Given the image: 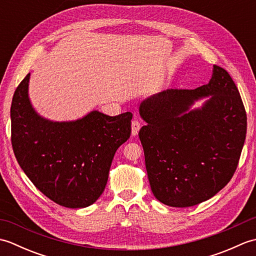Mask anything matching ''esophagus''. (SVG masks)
Listing matches in <instances>:
<instances>
[{"instance_id":"34e87169","label":"esophagus","mask_w":256,"mask_h":256,"mask_svg":"<svg viewBox=\"0 0 256 256\" xmlns=\"http://www.w3.org/2000/svg\"><path fill=\"white\" fill-rule=\"evenodd\" d=\"M140 128V121H138V120H136V118H134L133 121H132V135H133V136H135V135H138Z\"/></svg>"}]
</instances>
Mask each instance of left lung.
<instances>
[{
	"instance_id": "left-lung-1",
	"label": "left lung",
	"mask_w": 256,
	"mask_h": 256,
	"mask_svg": "<svg viewBox=\"0 0 256 256\" xmlns=\"http://www.w3.org/2000/svg\"><path fill=\"white\" fill-rule=\"evenodd\" d=\"M209 96L203 106L194 100ZM140 130L152 192L160 202L192 206L231 180L246 136V112L226 70L214 64L209 84L167 89L144 100Z\"/></svg>"
}]
</instances>
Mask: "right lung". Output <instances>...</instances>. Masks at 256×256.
Instances as JSON below:
<instances>
[{
	"label": "right lung",
	"mask_w": 256,
	"mask_h": 256,
	"mask_svg": "<svg viewBox=\"0 0 256 256\" xmlns=\"http://www.w3.org/2000/svg\"><path fill=\"white\" fill-rule=\"evenodd\" d=\"M28 74L10 106V140L26 176L46 197L67 208H84L102 194L116 150L131 135L133 114L92 111L70 122L38 116L28 98Z\"/></svg>",
	"instance_id": "right-lung-1"
}]
</instances>
